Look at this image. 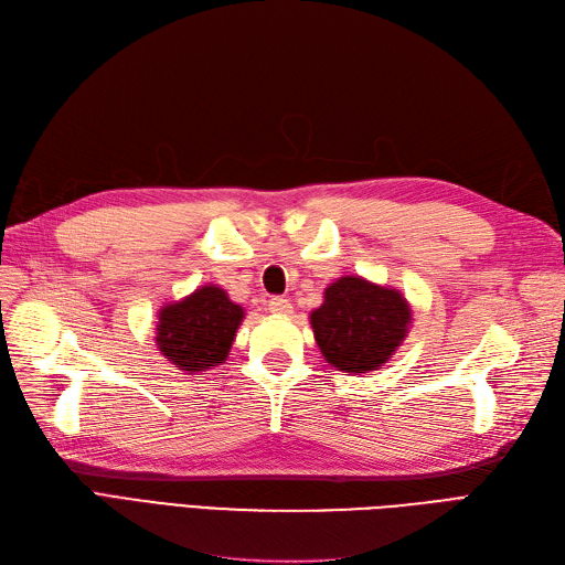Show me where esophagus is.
<instances>
[{"mask_svg":"<svg viewBox=\"0 0 565 565\" xmlns=\"http://www.w3.org/2000/svg\"><path fill=\"white\" fill-rule=\"evenodd\" d=\"M268 311L276 316H289L292 313V303H289V299H285V297H273L268 301Z\"/></svg>","mask_w":565,"mask_h":565,"instance_id":"esophagus-1","label":"esophagus"}]
</instances>
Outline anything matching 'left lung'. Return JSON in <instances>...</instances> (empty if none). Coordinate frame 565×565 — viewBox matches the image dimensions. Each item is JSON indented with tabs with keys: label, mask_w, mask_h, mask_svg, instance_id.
Returning a JSON list of instances; mask_svg holds the SVG:
<instances>
[{
	"label": "left lung",
	"mask_w": 565,
	"mask_h": 565,
	"mask_svg": "<svg viewBox=\"0 0 565 565\" xmlns=\"http://www.w3.org/2000/svg\"><path fill=\"white\" fill-rule=\"evenodd\" d=\"M413 311L393 287L344 276L324 287V301L311 313L316 344L332 367L351 374L380 370L409 330Z\"/></svg>",
	"instance_id": "obj_1"
}]
</instances>
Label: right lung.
<instances>
[{"instance_id":"1","label":"right lung","mask_w":565,"mask_h":565,"mask_svg":"<svg viewBox=\"0 0 565 565\" xmlns=\"http://www.w3.org/2000/svg\"><path fill=\"white\" fill-rule=\"evenodd\" d=\"M243 318V306L231 301L226 289L202 285L181 301L162 306L156 344L174 367L207 372L228 358Z\"/></svg>"}]
</instances>
